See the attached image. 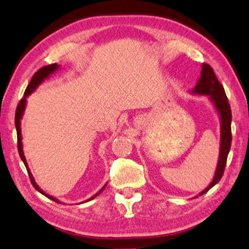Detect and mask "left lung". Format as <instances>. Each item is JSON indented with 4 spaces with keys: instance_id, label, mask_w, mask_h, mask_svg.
<instances>
[{
    "instance_id": "1",
    "label": "left lung",
    "mask_w": 249,
    "mask_h": 249,
    "mask_svg": "<svg viewBox=\"0 0 249 249\" xmlns=\"http://www.w3.org/2000/svg\"><path fill=\"white\" fill-rule=\"evenodd\" d=\"M190 93L198 94V96H208L209 100L214 106L220 118V151L218 164H216L212 181L204 191H202L198 194L203 195L209 190H211L221 179L223 171H225L227 158H228L231 146V109L225 89L219 82V80L216 79L213 69L208 64L202 65L201 78L198 79L195 88L190 91Z\"/></svg>"
}]
</instances>
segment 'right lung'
Segmentation results:
<instances>
[{"mask_svg": "<svg viewBox=\"0 0 249 249\" xmlns=\"http://www.w3.org/2000/svg\"><path fill=\"white\" fill-rule=\"evenodd\" d=\"M59 69V65H57L55 63V64H51V65H47V66H44V68H41L40 70H38V71L35 73L33 79H31V81L29 83V86L27 87L26 91H24V96L22 99L20 100V103L18 105V107H17V110H16V117H15V123H16V128H17V135H18V151H19V155H20V158L21 160L23 161L24 166H26L27 170H28V174H29V177H30V180H31V184H33V186L36 188V190L41 193L43 195L46 196V197L53 199L54 202H57V203H61L58 201L57 198H55L54 196H52L50 194L45 193V192L41 190V188L38 186L36 181H35V178L33 176V174H31V171L29 169V167H28V163H27V160H26V157H24V153H23V148H22V135H21V120H22V116H23V113H24V109H26V106H27V98L28 96H30L31 93L34 92L35 90H36L38 87H39L41 83H43L45 80L50 78L52 74H54V73L57 71ZM107 186V184L104 185V187L99 190L98 193L94 194L93 196H91L90 198L87 199L85 202H89L91 199H93L96 196L99 195L101 192L105 190V187ZM83 203V202H82Z\"/></svg>", "mask_w": 249, "mask_h": 249, "instance_id": "right-lung-1", "label": "right lung"}]
</instances>
